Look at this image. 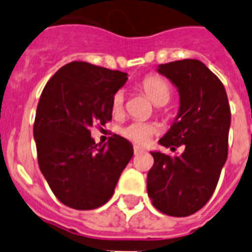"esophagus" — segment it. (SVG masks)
<instances>
[{
  "label": "esophagus",
  "mask_w": 252,
  "mask_h": 252,
  "mask_svg": "<svg viewBox=\"0 0 252 252\" xmlns=\"http://www.w3.org/2000/svg\"><path fill=\"white\" fill-rule=\"evenodd\" d=\"M133 151H134V154H138V153H142L144 149L141 146H138V145H134V146H133Z\"/></svg>",
  "instance_id": "34e87169"
}]
</instances>
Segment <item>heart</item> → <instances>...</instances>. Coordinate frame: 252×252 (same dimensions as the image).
Returning <instances> with one entry per match:
<instances>
[{
  "instance_id": "obj_1",
  "label": "heart",
  "mask_w": 252,
  "mask_h": 252,
  "mask_svg": "<svg viewBox=\"0 0 252 252\" xmlns=\"http://www.w3.org/2000/svg\"><path fill=\"white\" fill-rule=\"evenodd\" d=\"M141 88L146 97L150 99L155 106H163L169 101L171 98V88L165 80L159 76H147L142 80ZM124 105V94L123 92L115 93L112 98V108L115 111H120ZM122 133L130 141L144 144L154 133V126L142 122H133L124 126Z\"/></svg>"
}]
</instances>
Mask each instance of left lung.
<instances>
[{
  "label": "left lung",
  "mask_w": 252,
  "mask_h": 252,
  "mask_svg": "<svg viewBox=\"0 0 252 252\" xmlns=\"http://www.w3.org/2000/svg\"><path fill=\"white\" fill-rule=\"evenodd\" d=\"M177 88L180 107L159 144L181 155L151 151L147 194L154 207L183 218L199 211L212 197L228 157L230 107L219 77L198 59H183L157 68Z\"/></svg>",
  "instance_id": "left-lung-1"
}]
</instances>
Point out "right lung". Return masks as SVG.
Instances as JSON below:
<instances>
[{"label":"right lung","mask_w":252,"mask_h":252,"mask_svg":"<svg viewBox=\"0 0 252 252\" xmlns=\"http://www.w3.org/2000/svg\"><path fill=\"white\" fill-rule=\"evenodd\" d=\"M126 73L71 62L45 85L36 110L33 137L38 165L54 195L75 210H94L114 194L133 146L114 134L95 144L89 128L112 118V98Z\"/></svg>","instance_id":"1"}]
</instances>
